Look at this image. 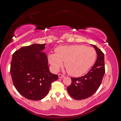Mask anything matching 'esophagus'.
<instances>
[{
  "label": "esophagus",
  "mask_w": 121,
  "mask_h": 121,
  "mask_svg": "<svg viewBox=\"0 0 121 121\" xmlns=\"http://www.w3.org/2000/svg\"><path fill=\"white\" fill-rule=\"evenodd\" d=\"M58 76H59V78H62L64 77V75H62V74H59V75H58Z\"/></svg>",
  "instance_id": "34e87169"
}]
</instances>
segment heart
<instances>
[{"mask_svg": "<svg viewBox=\"0 0 121 121\" xmlns=\"http://www.w3.org/2000/svg\"><path fill=\"white\" fill-rule=\"evenodd\" d=\"M55 53L48 55V60L53 71L57 72L64 61V66L70 75H83L94 65L96 52L92 48L83 45L60 46L55 49Z\"/></svg>", "mask_w": 121, "mask_h": 121, "instance_id": "heart-1", "label": "heart"}]
</instances>
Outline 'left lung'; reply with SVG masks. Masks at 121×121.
Instances as JSON below:
<instances>
[{
    "label": "left lung",
    "instance_id": "1",
    "mask_svg": "<svg viewBox=\"0 0 121 121\" xmlns=\"http://www.w3.org/2000/svg\"><path fill=\"white\" fill-rule=\"evenodd\" d=\"M92 45L97 53V60L90 72L84 76L71 78L72 83L67 87L71 97L75 100H82L92 96L101 83L105 73L104 54L95 45Z\"/></svg>",
    "mask_w": 121,
    "mask_h": 121
}]
</instances>
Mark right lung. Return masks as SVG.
<instances>
[{
  "instance_id": "obj_1",
  "label": "right lung",
  "mask_w": 121,
  "mask_h": 121,
  "mask_svg": "<svg viewBox=\"0 0 121 121\" xmlns=\"http://www.w3.org/2000/svg\"><path fill=\"white\" fill-rule=\"evenodd\" d=\"M46 44L22 47L13 54L11 74L14 86L22 96L31 100L46 96L58 75L50 72L43 52Z\"/></svg>"
}]
</instances>
